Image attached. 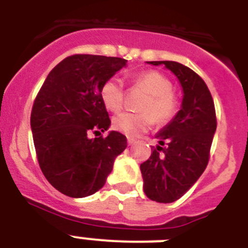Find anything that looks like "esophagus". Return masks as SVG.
Listing matches in <instances>:
<instances>
[{
  "label": "esophagus",
  "instance_id": "1",
  "mask_svg": "<svg viewBox=\"0 0 248 248\" xmlns=\"http://www.w3.org/2000/svg\"><path fill=\"white\" fill-rule=\"evenodd\" d=\"M137 143V140L133 139V138H128V144L129 145H133V144Z\"/></svg>",
  "mask_w": 248,
  "mask_h": 248
}]
</instances>
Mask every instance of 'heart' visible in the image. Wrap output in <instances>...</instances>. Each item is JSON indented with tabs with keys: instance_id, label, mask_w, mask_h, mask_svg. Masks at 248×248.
<instances>
[{
	"instance_id": "b5f03b06",
	"label": "heart",
	"mask_w": 248,
	"mask_h": 248,
	"mask_svg": "<svg viewBox=\"0 0 248 248\" xmlns=\"http://www.w3.org/2000/svg\"><path fill=\"white\" fill-rule=\"evenodd\" d=\"M135 84L149 93L141 104V113L125 111L113 119V128L126 137H139L151 128L154 119L168 123L177 111V99L171 82L156 71H146L134 77ZM102 99L111 111H119L124 105V85L118 77H111L102 87Z\"/></svg>"
}]
</instances>
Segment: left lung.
Segmentation results:
<instances>
[{"label":"left lung","mask_w":248,"mask_h":248,"mask_svg":"<svg viewBox=\"0 0 248 248\" xmlns=\"http://www.w3.org/2000/svg\"><path fill=\"white\" fill-rule=\"evenodd\" d=\"M165 65L183 88L180 110L156 134L159 145L140 165L144 192L150 200L170 203L180 199L205 171L216 131L211 93L199 74L172 61L148 62Z\"/></svg>","instance_id":"8db88e82"}]
</instances>
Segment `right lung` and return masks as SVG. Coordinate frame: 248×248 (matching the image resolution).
Returning a JSON list of instances; mask_svg holds the SVG:
<instances>
[{"label": "right lung", "instance_id": "right-lung-1", "mask_svg": "<svg viewBox=\"0 0 248 248\" xmlns=\"http://www.w3.org/2000/svg\"><path fill=\"white\" fill-rule=\"evenodd\" d=\"M117 57L74 54L49 72L31 113L39 168L48 183L69 198H85L104 186L126 138L109 131L102 99L104 82L126 65ZM92 132L100 135L91 138Z\"/></svg>", "mask_w": 248, "mask_h": 248}]
</instances>
